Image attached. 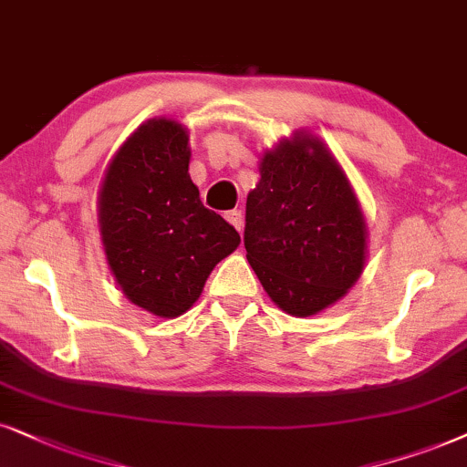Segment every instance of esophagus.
Here are the masks:
<instances>
[{
  "mask_svg": "<svg viewBox=\"0 0 467 467\" xmlns=\"http://www.w3.org/2000/svg\"><path fill=\"white\" fill-rule=\"evenodd\" d=\"M226 220L233 223L234 228L239 230H244V215H241V211H237V209H233V211H226Z\"/></svg>",
  "mask_w": 467,
  "mask_h": 467,
  "instance_id": "obj_1",
  "label": "esophagus"
}]
</instances>
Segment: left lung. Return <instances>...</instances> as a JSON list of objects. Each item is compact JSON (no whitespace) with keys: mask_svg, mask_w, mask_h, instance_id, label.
<instances>
[{"mask_svg":"<svg viewBox=\"0 0 467 467\" xmlns=\"http://www.w3.org/2000/svg\"><path fill=\"white\" fill-rule=\"evenodd\" d=\"M244 244L265 291L293 317L317 315L353 286L366 258L364 215L323 141L297 135L265 152Z\"/></svg>","mask_w":467,"mask_h":467,"instance_id":"left-lung-1","label":"left lung"}]
</instances>
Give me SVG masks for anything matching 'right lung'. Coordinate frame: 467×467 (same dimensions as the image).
Returning <instances> with one entry per match:
<instances>
[{"label": "right lung", "mask_w": 467, "mask_h": 467, "mask_svg": "<svg viewBox=\"0 0 467 467\" xmlns=\"http://www.w3.org/2000/svg\"><path fill=\"white\" fill-rule=\"evenodd\" d=\"M190 135L179 122L141 125L111 159L99 223L122 293L157 317H179L206 277L237 250L239 233L200 202L190 179Z\"/></svg>", "instance_id": "right-lung-1"}]
</instances>
